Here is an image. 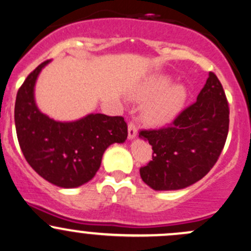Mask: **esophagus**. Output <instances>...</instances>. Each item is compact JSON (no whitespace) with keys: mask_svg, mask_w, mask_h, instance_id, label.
<instances>
[{"mask_svg":"<svg viewBox=\"0 0 251 251\" xmlns=\"http://www.w3.org/2000/svg\"><path fill=\"white\" fill-rule=\"evenodd\" d=\"M137 136V126L133 123L128 124V139H133Z\"/></svg>","mask_w":251,"mask_h":251,"instance_id":"1","label":"esophagus"}]
</instances>
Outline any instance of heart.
I'll use <instances>...</instances> for the list:
<instances>
[{
  "instance_id": "1",
  "label": "heart",
  "mask_w": 251,
  "mask_h": 251,
  "mask_svg": "<svg viewBox=\"0 0 251 251\" xmlns=\"http://www.w3.org/2000/svg\"><path fill=\"white\" fill-rule=\"evenodd\" d=\"M172 82L167 76L151 77L136 93V98L140 100H147L157 95L143 111V117L148 123L152 125H164L174 120L183 109L188 92L182 84L170 87Z\"/></svg>"
}]
</instances>
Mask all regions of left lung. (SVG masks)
<instances>
[{"label": "left lung", "mask_w": 251, "mask_h": 251, "mask_svg": "<svg viewBox=\"0 0 251 251\" xmlns=\"http://www.w3.org/2000/svg\"><path fill=\"white\" fill-rule=\"evenodd\" d=\"M228 114L223 85L210 73L197 101L170 126L139 132L153 150L152 161L139 169L142 180L155 191L182 189L201 180L224 149Z\"/></svg>", "instance_id": "1"}]
</instances>
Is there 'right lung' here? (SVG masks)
<instances>
[{
	"instance_id": "obj_1",
	"label": "right lung",
	"mask_w": 251,
	"mask_h": 251,
	"mask_svg": "<svg viewBox=\"0 0 251 251\" xmlns=\"http://www.w3.org/2000/svg\"><path fill=\"white\" fill-rule=\"evenodd\" d=\"M41 63L27 76L16 95L14 119L25 158L41 177L62 188H76L94 177L103 152L127 138L123 117L88 114L76 121H56L39 111L34 85Z\"/></svg>"
}]
</instances>
